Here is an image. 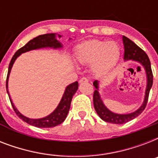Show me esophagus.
Listing matches in <instances>:
<instances>
[{"label": "esophagus", "instance_id": "34e87169", "mask_svg": "<svg viewBox=\"0 0 158 158\" xmlns=\"http://www.w3.org/2000/svg\"><path fill=\"white\" fill-rule=\"evenodd\" d=\"M89 82V79H87V78H85V77H83L82 79H80V80H79V83H81V84H83V83H88Z\"/></svg>", "mask_w": 158, "mask_h": 158}]
</instances>
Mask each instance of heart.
Returning <instances> with one entry per match:
<instances>
[{
	"label": "heart",
	"instance_id": "heart-1",
	"mask_svg": "<svg viewBox=\"0 0 158 158\" xmlns=\"http://www.w3.org/2000/svg\"><path fill=\"white\" fill-rule=\"evenodd\" d=\"M120 56V48L115 42L92 40L77 48L76 60L84 64H94L97 72L106 71L112 68Z\"/></svg>",
	"mask_w": 158,
	"mask_h": 158
}]
</instances>
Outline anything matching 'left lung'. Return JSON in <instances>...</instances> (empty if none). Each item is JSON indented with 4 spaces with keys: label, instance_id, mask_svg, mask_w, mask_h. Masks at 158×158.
<instances>
[{
    "label": "left lung",
    "instance_id": "8db88e82",
    "mask_svg": "<svg viewBox=\"0 0 158 158\" xmlns=\"http://www.w3.org/2000/svg\"><path fill=\"white\" fill-rule=\"evenodd\" d=\"M123 43H124V47H125L124 60H132L138 61L142 64L146 71V74H147V87H146V91H145L144 101L143 102L142 106L134 112L121 115V114H116V113H114L110 111V110H108L107 107L104 105L102 101L101 97L98 93V82L97 80L94 82V86L96 89L94 93V108L102 120H103L106 122L112 123V124H125V123L136 118L138 115H139L143 111L147 106L150 89L152 88V81H153V75H152V71L151 69L150 60L144 51L142 50L134 42H132L125 36H123Z\"/></svg>",
    "mask_w": 158,
    "mask_h": 158
}]
</instances>
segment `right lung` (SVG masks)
Listing matches in <instances>:
<instances>
[{
	"instance_id": "1",
	"label": "right lung",
	"mask_w": 158,
	"mask_h": 158,
	"mask_svg": "<svg viewBox=\"0 0 158 158\" xmlns=\"http://www.w3.org/2000/svg\"><path fill=\"white\" fill-rule=\"evenodd\" d=\"M58 37L60 38L61 36L58 35ZM43 48H62V45L59 41L56 40L55 33H48V34H43V35L36 37L33 39L29 41L27 44L23 46V48H19L15 53V55L12 57V59H11L10 62V64H9L8 74H7V78H6V91H7V94L9 95V98H10V94H9L8 92L9 75H10L11 68L13 66L14 62L16 60V58L23 52ZM78 87H79V84H78L77 81L68 85L65 90H64L63 97H62L61 100L58 106L56 108V110L52 113H51L49 115L44 118H41V119H30V118L26 117V116L22 115L21 113H19V111L16 109V107L13 104L12 101H11L10 98V101L12 106H13L15 112L23 121H25L26 123H28L29 125H33V126H36V127L38 128H52L54 127V126H56V125H60V124H61L65 120L67 114L69 112V107H70L72 98H73L74 94L78 90Z\"/></svg>"
}]
</instances>
